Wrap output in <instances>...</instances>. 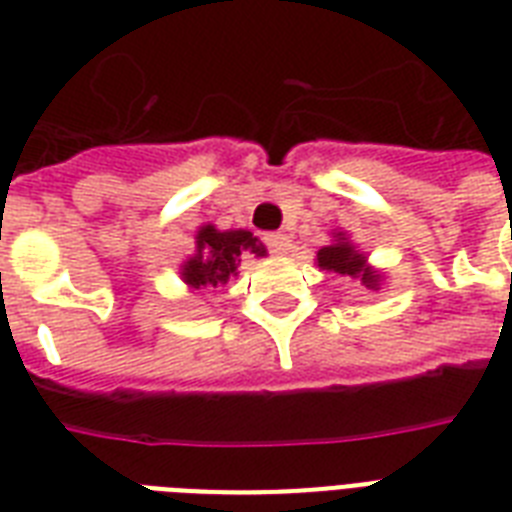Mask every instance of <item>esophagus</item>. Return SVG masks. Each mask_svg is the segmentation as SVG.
<instances>
[{
    "label": "esophagus",
    "mask_w": 512,
    "mask_h": 512,
    "mask_svg": "<svg viewBox=\"0 0 512 512\" xmlns=\"http://www.w3.org/2000/svg\"><path fill=\"white\" fill-rule=\"evenodd\" d=\"M265 247L271 249L273 255H287L289 247H292V239L287 233H268L265 236Z\"/></svg>",
    "instance_id": "obj_1"
}]
</instances>
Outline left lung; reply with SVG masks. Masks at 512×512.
Segmentation results:
<instances>
[{
	"mask_svg": "<svg viewBox=\"0 0 512 512\" xmlns=\"http://www.w3.org/2000/svg\"><path fill=\"white\" fill-rule=\"evenodd\" d=\"M319 265L327 271L342 273V276H361L366 287H377V276L366 268V260L358 252H353L348 241H337L332 247L319 249Z\"/></svg>",
	"mask_w": 512,
	"mask_h": 512,
	"instance_id": "obj_1",
	"label": "left lung"
}]
</instances>
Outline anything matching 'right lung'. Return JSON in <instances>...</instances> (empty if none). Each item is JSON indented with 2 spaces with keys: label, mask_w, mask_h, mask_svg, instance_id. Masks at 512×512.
Returning a JSON list of instances; mask_svg holds the SVG:
<instances>
[{
  "label": "right lung",
  "mask_w": 512,
  "mask_h": 512,
  "mask_svg": "<svg viewBox=\"0 0 512 512\" xmlns=\"http://www.w3.org/2000/svg\"><path fill=\"white\" fill-rule=\"evenodd\" d=\"M263 257L265 247L249 231H217L204 225L196 236V255L183 265L185 284L193 289L217 287L231 279L241 257Z\"/></svg>",
  "instance_id": "right-lung-1"
}]
</instances>
